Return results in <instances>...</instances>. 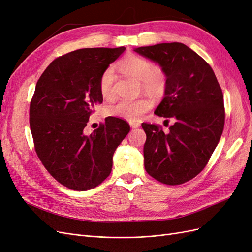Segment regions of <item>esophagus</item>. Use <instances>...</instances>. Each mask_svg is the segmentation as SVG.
Listing matches in <instances>:
<instances>
[{"instance_id": "1", "label": "esophagus", "mask_w": 252, "mask_h": 252, "mask_svg": "<svg viewBox=\"0 0 252 252\" xmlns=\"http://www.w3.org/2000/svg\"><path fill=\"white\" fill-rule=\"evenodd\" d=\"M129 125H130L132 128H138V127L141 126L139 122H136V121H130V122H129Z\"/></svg>"}]
</instances>
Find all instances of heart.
<instances>
[{
    "mask_svg": "<svg viewBox=\"0 0 252 252\" xmlns=\"http://www.w3.org/2000/svg\"><path fill=\"white\" fill-rule=\"evenodd\" d=\"M119 69L141 81V89L152 95H161L166 87L165 74L162 69L150 60L140 56H128L118 63ZM116 73L112 67L106 68L100 78V91L103 97L111 98L114 95ZM152 107V102L147 97L136 100H120L108 107V114L111 117L125 119L128 121L139 120L145 112Z\"/></svg>",
    "mask_w": 252,
    "mask_h": 252,
    "instance_id": "obj_1",
    "label": "heart"
}]
</instances>
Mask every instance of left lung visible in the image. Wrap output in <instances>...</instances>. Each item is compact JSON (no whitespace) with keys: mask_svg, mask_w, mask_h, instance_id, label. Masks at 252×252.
<instances>
[{"mask_svg":"<svg viewBox=\"0 0 252 252\" xmlns=\"http://www.w3.org/2000/svg\"><path fill=\"white\" fill-rule=\"evenodd\" d=\"M135 51L161 65L165 96L155 113L175 121L167 133L161 125L142 123L147 136L145 169L163 184L181 185L205 168L223 133L222 88L210 65L184 44L162 43Z\"/></svg>","mask_w":252,"mask_h":252,"instance_id":"left-lung-1","label":"left lung"}]
</instances>
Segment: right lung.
<instances>
[{
	"label": "right lung",
	"mask_w": 252,
	"mask_h": 252,
	"mask_svg": "<svg viewBox=\"0 0 252 252\" xmlns=\"http://www.w3.org/2000/svg\"><path fill=\"white\" fill-rule=\"evenodd\" d=\"M125 47L84 48L53 60L36 83L29 124L34 149L46 170L63 186L86 191L111 172L112 156L130 130L108 117L89 135V117L103 102L100 78Z\"/></svg>",
	"instance_id": "add662e5"
}]
</instances>
